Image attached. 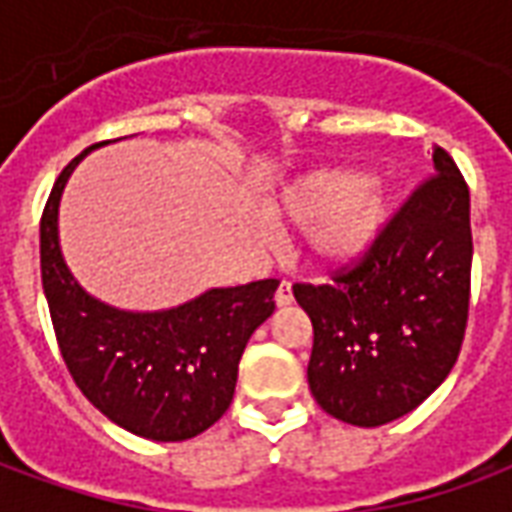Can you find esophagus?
I'll return each instance as SVG.
<instances>
[{"instance_id":"34e87169","label":"esophagus","mask_w":512,"mask_h":512,"mask_svg":"<svg viewBox=\"0 0 512 512\" xmlns=\"http://www.w3.org/2000/svg\"><path fill=\"white\" fill-rule=\"evenodd\" d=\"M274 301H277V307H288V304H293V285H290V282H279L277 293H274Z\"/></svg>"}]
</instances>
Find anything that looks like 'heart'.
Masks as SVG:
<instances>
[{"label":"heart","mask_w":512,"mask_h":512,"mask_svg":"<svg viewBox=\"0 0 512 512\" xmlns=\"http://www.w3.org/2000/svg\"><path fill=\"white\" fill-rule=\"evenodd\" d=\"M266 216L304 227V249L318 266L348 268L362 263L384 235L392 194L378 178L354 169H310L279 186Z\"/></svg>","instance_id":"heart-1"}]
</instances>
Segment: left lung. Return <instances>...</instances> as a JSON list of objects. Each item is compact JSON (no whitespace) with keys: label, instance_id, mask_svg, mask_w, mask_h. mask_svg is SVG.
Returning a JSON list of instances; mask_svg holds the SVG:
<instances>
[{"label":"left lung","instance_id":"left-lung-1","mask_svg":"<svg viewBox=\"0 0 512 512\" xmlns=\"http://www.w3.org/2000/svg\"><path fill=\"white\" fill-rule=\"evenodd\" d=\"M433 172L354 271L332 285H293L315 332L310 392L348 425L378 428L414 411L461 351L472 277L469 189L441 147H433Z\"/></svg>","mask_w":512,"mask_h":512}]
</instances>
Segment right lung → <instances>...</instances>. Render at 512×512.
I'll list each match as a JSON object with an SVG mask.
<instances>
[{
    "label": "right lung",
    "mask_w": 512,
    "mask_h": 512,
    "mask_svg": "<svg viewBox=\"0 0 512 512\" xmlns=\"http://www.w3.org/2000/svg\"><path fill=\"white\" fill-rule=\"evenodd\" d=\"M106 145V142H101ZM90 145L62 169L40 222V274L62 359L84 397L134 436L186 441L230 408L249 337L274 312L277 279L211 288L178 307L120 310L82 288L60 246V200Z\"/></svg>",
    "instance_id": "obj_1"
}]
</instances>
